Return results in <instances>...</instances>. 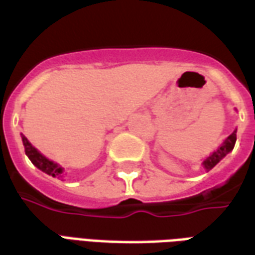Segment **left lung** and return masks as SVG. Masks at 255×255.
<instances>
[{"label":"left lung","mask_w":255,"mask_h":255,"mask_svg":"<svg viewBox=\"0 0 255 255\" xmlns=\"http://www.w3.org/2000/svg\"><path fill=\"white\" fill-rule=\"evenodd\" d=\"M235 142H236V129L234 131V132L231 133L228 138L225 139L224 143L221 144L219 149L214 151L213 154L209 155L208 158L203 161V162H202L203 166H205V168H206L208 171H210V169H212L213 166L217 165L220 161L223 160V158H224L225 155L228 154L230 151H232L234 146H235Z\"/></svg>","instance_id":"8db88e82"}]
</instances>
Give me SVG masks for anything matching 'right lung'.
<instances>
[{
	"label": "right lung",
	"instance_id": "add662e5",
	"mask_svg": "<svg viewBox=\"0 0 255 255\" xmlns=\"http://www.w3.org/2000/svg\"><path fill=\"white\" fill-rule=\"evenodd\" d=\"M21 139H23V144H24L25 154H27V157L30 158L31 162H32L38 169H41L42 172H45L47 175H50V176L54 177L58 176L60 173H63V168H60L57 164H54L53 161L47 160L45 155H42L41 153L27 140V138H25L23 133H21Z\"/></svg>",
	"mask_w": 255,
	"mask_h": 255
}]
</instances>
